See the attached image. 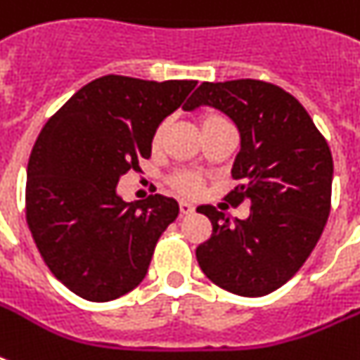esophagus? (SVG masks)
<instances>
[{"instance_id":"obj_1","label":"esophagus","mask_w":360,"mask_h":360,"mask_svg":"<svg viewBox=\"0 0 360 360\" xmlns=\"http://www.w3.org/2000/svg\"><path fill=\"white\" fill-rule=\"evenodd\" d=\"M179 211L181 214H191L194 213V205L188 202H179Z\"/></svg>"}]
</instances>
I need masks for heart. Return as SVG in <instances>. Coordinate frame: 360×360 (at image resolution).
<instances>
[{
	"label": "heart",
	"mask_w": 360,
	"mask_h": 360,
	"mask_svg": "<svg viewBox=\"0 0 360 360\" xmlns=\"http://www.w3.org/2000/svg\"><path fill=\"white\" fill-rule=\"evenodd\" d=\"M219 121H226L224 117L220 114H205L200 121L202 127L205 124H211V123H219ZM162 134H164V123L158 124L155 132H153V146H158L160 140H162ZM169 185L174 186L175 191L183 194V196H198L203 188V177L196 172H191V169H179V172H175L172 177H169Z\"/></svg>",
	"instance_id": "heart-1"
}]
</instances>
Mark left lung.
I'll list each match as a JSON object with an SVG mask.
<instances>
[{
	"mask_svg": "<svg viewBox=\"0 0 360 360\" xmlns=\"http://www.w3.org/2000/svg\"><path fill=\"white\" fill-rule=\"evenodd\" d=\"M213 106L237 124L240 151L226 202L250 203L248 219L213 205L198 213L213 233L196 248L213 284L240 297H263L284 285L318 245L330 213L333 155L302 104L262 80L203 82L183 106Z\"/></svg>",
	"mask_w": 360,
	"mask_h": 360,
	"instance_id": "obj_1",
	"label": "left lung"
}]
</instances>
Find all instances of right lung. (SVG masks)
<instances>
[{"label":"right lung","instance_id":"obj_1","mask_svg":"<svg viewBox=\"0 0 360 360\" xmlns=\"http://www.w3.org/2000/svg\"><path fill=\"white\" fill-rule=\"evenodd\" d=\"M196 80L108 75L76 91L42 127L25 183V220L56 278L82 299L106 302L146 278L174 198L123 202L115 186L151 157V138Z\"/></svg>","mask_w":360,"mask_h":360}]
</instances>
